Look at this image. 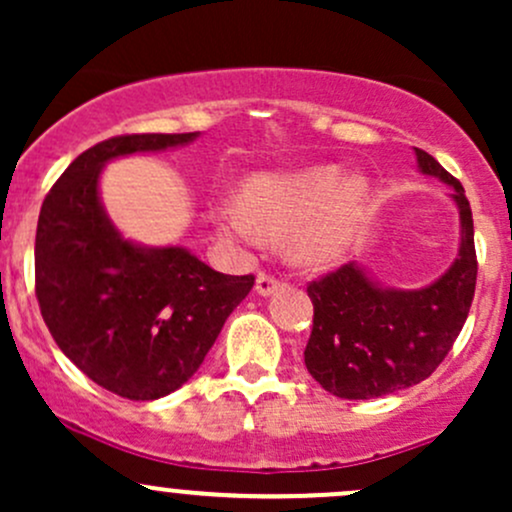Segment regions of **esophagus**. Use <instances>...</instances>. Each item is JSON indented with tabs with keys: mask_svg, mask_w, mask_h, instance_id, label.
<instances>
[{
	"mask_svg": "<svg viewBox=\"0 0 512 512\" xmlns=\"http://www.w3.org/2000/svg\"><path fill=\"white\" fill-rule=\"evenodd\" d=\"M279 284L281 281L276 279L274 274H267V272H260L257 274V293H260V296H272V293L279 289Z\"/></svg>",
	"mask_w": 512,
	"mask_h": 512,
	"instance_id": "1",
	"label": "esophagus"
}]
</instances>
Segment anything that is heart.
Wrapping results in <instances>:
<instances>
[{"mask_svg":"<svg viewBox=\"0 0 512 512\" xmlns=\"http://www.w3.org/2000/svg\"><path fill=\"white\" fill-rule=\"evenodd\" d=\"M368 195L366 175H344L330 163L293 173H257L243 182L240 199L214 207L211 221L223 238L245 245L291 236L293 260L322 267L344 252Z\"/></svg>","mask_w":512,"mask_h":512,"instance_id":"obj_1","label":"heart"}]
</instances>
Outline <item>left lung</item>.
<instances>
[{
	"label": "left lung",
	"mask_w": 512,
	"mask_h": 512,
	"mask_svg": "<svg viewBox=\"0 0 512 512\" xmlns=\"http://www.w3.org/2000/svg\"><path fill=\"white\" fill-rule=\"evenodd\" d=\"M414 151L421 173L452 187L460 209V250L448 272L424 289H387L358 262L308 286L315 315L305 368L342 399L383 397L426 380L448 356L472 308L477 252L464 187L431 154Z\"/></svg>",
	"instance_id": "8db88e82"
}]
</instances>
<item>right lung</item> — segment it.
I'll return each instance as SVG.
<instances>
[{
  "label": "right lung",
  "instance_id": "add662e5",
  "mask_svg": "<svg viewBox=\"0 0 512 512\" xmlns=\"http://www.w3.org/2000/svg\"><path fill=\"white\" fill-rule=\"evenodd\" d=\"M199 132L125 134L76 156L45 197L35 233V296L62 354L96 385L149 402L185 385L255 276L211 269L180 245L146 248L105 214L108 161L195 142Z\"/></svg>",
  "mask_w": 512,
  "mask_h": 512
}]
</instances>
